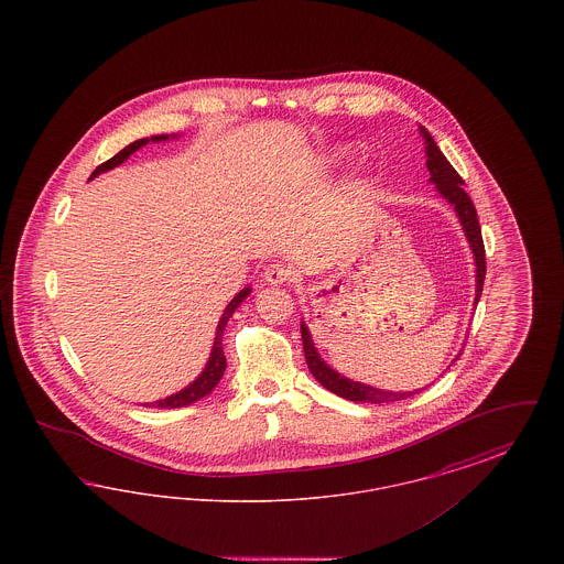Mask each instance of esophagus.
<instances>
[{
    "instance_id": "34e87169",
    "label": "esophagus",
    "mask_w": 564,
    "mask_h": 564,
    "mask_svg": "<svg viewBox=\"0 0 564 564\" xmlns=\"http://www.w3.org/2000/svg\"><path fill=\"white\" fill-rule=\"evenodd\" d=\"M292 276H294V270H292V267L283 264V262L270 264L267 272H264V279H267V283H270V285H283V283H288Z\"/></svg>"
}]
</instances>
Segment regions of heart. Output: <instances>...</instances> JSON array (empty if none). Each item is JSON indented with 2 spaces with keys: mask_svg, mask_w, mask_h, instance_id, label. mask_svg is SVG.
<instances>
[{
  "mask_svg": "<svg viewBox=\"0 0 564 564\" xmlns=\"http://www.w3.org/2000/svg\"><path fill=\"white\" fill-rule=\"evenodd\" d=\"M349 156V150L347 148H332L329 152H325L322 156L323 169H336L340 166L343 162L347 161Z\"/></svg>",
  "mask_w": 564,
  "mask_h": 564,
  "instance_id": "obj_1",
  "label": "heart"
}]
</instances>
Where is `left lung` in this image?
<instances>
[{"mask_svg": "<svg viewBox=\"0 0 564 564\" xmlns=\"http://www.w3.org/2000/svg\"><path fill=\"white\" fill-rule=\"evenodd\" d=\"M419 131H421L423 139H425L427 169H430L431 173L430 182L455 207L456 217H458V221L463 226V232H465L467 242L471 247V253H474V260H476V300H474V304H478L480 295H482L484 276H486V256H484L482 230H480L476 207H474L469 194L463 189L460 175L453 169V164L446 161V156L440 152V148L433 141L430 131L425 127H419ZM300 332H302L304 357H306L311 375L315 376L327 391L336 393L338 398L349 400V402L387 403L400 402V400H405V398L419 393V389L400 393V391H384V389H376V387H370V384L350 380L347 376L336 372L327 361H323V357L319 355L317 347H315V343H313V336H311L306 323L300 322ZM458 355H456L453 361L458 359Z\"/></svg>", "mask_w": 564, "mask_h": 564, "instance_id": "obj_1", "label": "left lung"}]
</instances>
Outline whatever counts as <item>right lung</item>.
<instances>
[{"instance_id":"add662e5","label":"right lung","mask_w":564,"mask_h":564,"mask_svg":"<svg viewBox=\"0 0 564 564\" xmlns=\"http://www.w3.org/2000/svg\"><path fill=\"white\" fill-rule=\"evenodd\" d=\"M177 137H180V134H152V137H143V139H137V141H133V143H129L124 150H120L116 156H111L108 162L99 164V166L93 171L90 180H95L97 175H101V173H106V171L116 169L118 164H122V162L127 161L131 154H134L139 148L148 145L150 141H152V143H161V141L177 139ZM249 294H251V288H242L241 292H239V294L235 295V297L228 302V306H226V311H224L221 319H219V323H217V329H215L214 347H212L209 359H207V364H205L203 372L196 376V378L189 382L188 387H184L182 391H177V393H173V395H169V398H164V400H159V402L143 403V405H148V408H152V405H154V408H184V405H189V403L203 400L205 395H209V393L214 391L215 384L221 380L224 370H226V357H224V349H221V336H224V327H226L228 319L232 317V313H235V311L241 306L242 300H245V297H247Z\"/></svg>"}]
</instances>
